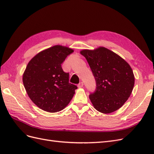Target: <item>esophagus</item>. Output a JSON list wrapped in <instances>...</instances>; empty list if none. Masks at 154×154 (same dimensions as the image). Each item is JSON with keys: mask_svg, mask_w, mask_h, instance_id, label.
I'll return each mask as SVG.
<instances>
[{"mask_svg": "<svg viewBox=\"0 0 154 154\" xmlns=\"http://www.w3.org/2000/svg\"><path fill=\"white\" fill-rule=\"evenodd\" d=\"M83 82H80V83H79V84L78 85V87L79 88H82V87H83Z\"/></svg>", "mask_w": 154, "mask_h": 154, "instance_id": "esophagus-1", "label": "esophagus"}]
</instances>
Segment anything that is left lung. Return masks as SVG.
<instances>
[{
	"instance_id": "obj_1",
	"label": "left lung",
	"mask_w": 154,
	"mask_h": 154,
	"mask_svg": "<svg viewBox=\"0 0 154 154\" xmlns=\"http://www.w3.org/2000/svg\"><path fill=\"white\" fill-rule=\"evenodd\" d=\"M89 65L96 82L89 98L94 108L103 114L118 110L128 99L134 86L132 69L124 59L103 47L80 51Z\"/></svg>"
}]
</instances>
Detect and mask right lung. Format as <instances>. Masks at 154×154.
Segmentation results:
<instances>
[{
  "label": "right lung",
  "instance_id": "right-lung-1",
  "mask_svg": "<svg viewBox=\"0 0 154 154\" xmlns=\"http://www.w3.org/2000/svg\"><path fill=\"white\" fill-rule=\"evenodd\" d=\"M73 49L57 45L38 53L23 74L24 86L31 101L42 110L57 112L71 101L77 87L69 82V74L61 64Z\"/></svg>",
  "mask_w": 154,
  "mask_h": 154
}]
</instances>
